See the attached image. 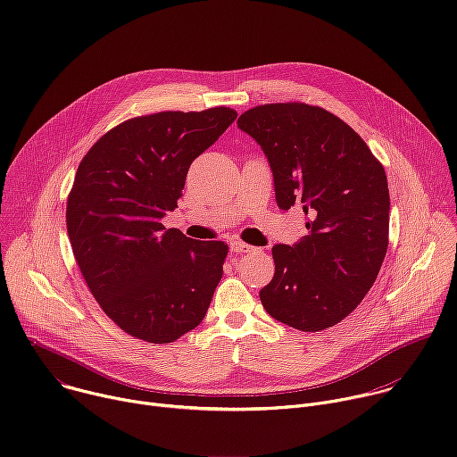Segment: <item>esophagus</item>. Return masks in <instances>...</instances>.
<instances>
[{"mask_svg":"<svg viewBox=\"0 0 457 457\" xmlns=\"http://www.w3.org/2000/svg\"><path fill=\"white\" fill-rule=\"evenodd\" d=\"M229 247H231L233 253H253V251H256V247H253V245H249L245 242H238V240L231 242Z\"/></svg>","mask_w":457,"mask_h":457,"instance_id":"1","label":"esophagus"}]
</instances>
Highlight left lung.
I'll return each mask as SVG.
<instances>
[{"label":"left lung","mask_w":457,"mask_h":457,"mask_svg":"<svg viewBox=\"0 0 457 457\" xmlns=\"http://www.w3.org/2000/svg\"><path fill=\"white\" fill-rule=\"evenodd\" d=\"M237 124L268 157L278 208L303 210L309 229L293 245H273L275 277L260 302L293 329L333 328L365 298L383 264L385 170L349 124L318 106L264 104Z\"/></svg>","instance_id":"left-lung-1"}]
</instances>
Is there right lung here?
Listing matches in <instances>:
<instances>
[{
  "label": "right lung",
  "instance_id": "1",
  "mask_svg": "<svg viewBox=\"0 0 457 457\" xmlns=\"http://www.w3.org/2000/svg\"><path fill=\"white\" fill-rule=\"evenodd\" d=\"M237 119L231 108L129 119L83 157L67 204L78 266L122 331L170 344L206 316L228 245L162 226L191 162Z\"/></svg>",
  "mask_w": 457,
  "mask_h": 457
}]
</instances>
